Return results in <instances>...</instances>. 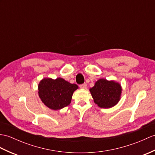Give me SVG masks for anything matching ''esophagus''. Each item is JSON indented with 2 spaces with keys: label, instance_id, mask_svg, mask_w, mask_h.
Segmentation results:
<instances>
[{
  "label": "esophagus",
  "instance_id": "34e87169",
  "mask_svg": "<svg viewBox=\"0 0 155 155\" xmlns=\"http://www.w3.org/2000/svg\"><path fill=\"white\" fill-rule=\"evenodd\" d=\"M80 88H82V89H85L86 88V83H83L80 84Z\"/></svg>",
  "mask_w": 155,
  "mask_h": 155
}]
</instances>
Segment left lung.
Here are the masks:
<instances>
[{"mask_svg":"<svg viewBox=\"0 0 155 155\" xmlns=\"http://www.w3.org/2000/svg\"><path fill=\"white\" fill-rule=\"evenodd\" d=\"M94 102L103 108L114 106L120 99L121 88L119 83L100 79L90 89Z\"/></svg>","mask_w":155,"mask_h":155,"instance_id":"8db88e82","label":"left lung"}]
</instances>
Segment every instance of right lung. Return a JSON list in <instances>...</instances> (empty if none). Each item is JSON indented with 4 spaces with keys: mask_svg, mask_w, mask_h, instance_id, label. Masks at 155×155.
Here are the masks:
<instances>
[{
    "mask_svg": "<svg viewBox=\"0 0 155 155\" xmlns=\"http://www.w3.org/2000/svg\"><path fill=\"white\" fill-rule=\"evenodd\" d=\"M78 88L75 84H71L61 78L55 80L44 78L38 86V94L45 106L52 110H60L69 105L72 96Z\"/></svg>",
    "mask_w": 155,
    "mask_h": 155,
    "instance_id": "1",
    "label": "right lung"
}]
</instances>
